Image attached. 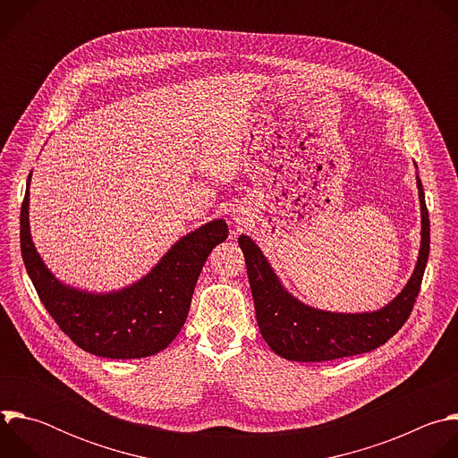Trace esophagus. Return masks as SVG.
Masks as SVG:
<instances>
[{
    "mask_svg": "<svg viewBox=\"0 0 458 458\" xmlns=\"http://www.w3.org/2000/svg\"><path fill=\"white\" fill-rule=\"evenodd\" d=\"M235 223H237V226H244V219L242 217H235Z\"/></svg>",
    "mask_w": 458,
    "mask_h": 458,
    "instance_id": "obj_1",
    "label": "esophagus"
}]
</instances>
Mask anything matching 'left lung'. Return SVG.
Masks as SVG:
<instances>
[{
    "mask_svg": "<svg viewBox=\"0 0 458 458\" xmlns=\"http://www.w3.org/2000/svg\"><path fill=\"white\" fill-rule=\"evenodd\" d=\"M417 188L422 217L417 267L404 290L377 311L337 313L301 302L281 284L260 248L248 235L239 237L260 335L279 357L297 362L352 357L382 346L403 328L420 292L429 257V216L419 175Z\"/></svg>",
    "mask_w": 458,
    "mask_h": 458,
    "instance_id": "left-lung-1",
    "label": "left lung"
}]
</instances>
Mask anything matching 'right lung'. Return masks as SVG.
Listing matches in <instances>:
<instances>
[{
    "mask_svg": "<svg viewBox=\"0 0 458 458\" xmlns=\"http://www.w3.org/2000/svg\"><path fill=\"white\" fill-rule=\"evenodd\" d=\"M21 205L20 242L27 274L63 334L105 359H141L165 350L186 320L195 283L210 251L228 237L223 219L181 237L143 279L110 293H90L57 281L30 237L29 184Z\"/></svg>",
    "mask_w": 458,
    "mask_h": 458,
    "instance_id": "1",
    "label": "right lung"
}]
</instances>
